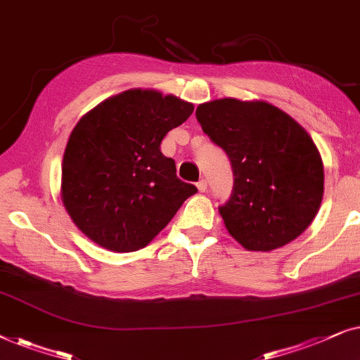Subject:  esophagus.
Returning <instances> with one entry per match:
<instances>
[{
  "mask_svg": "<svg viewBox=\"0 0 360 360\" xmlns=\"http://www.w3.org/2000/svg\"><path fill=\"white\" fill-rule=\"evenodd\" d=\"M195 186H198V189L200 191V193H204V191L207 189V181H205V179H200L199 183L195 184Z\"/></svg>",
  "mask_w": 360,
  "mask_h": 360,
  "instance_id": "1",
  "label": "esophagus"
}]
</instances>
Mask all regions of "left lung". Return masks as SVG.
<instances>
[{"mask_svg": "<svg viewBox=\"0 0 360 360\" xmlns=\"http://www.w3.org/2000/svg\"><path fill=\"white\" fill-rule=\"evenodd\" d=\"M195 117L232 162V195L219 207L230 236L252 252L300 237L324 193L323 160L309 133L263 100H212L200 103Z\"/></svg>", "mask_w": 360, "mask_h": 360, "instance_id": "obj_1", "label": "left lung"}]
</instances>
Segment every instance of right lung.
Returning <instances> with one entry per match:
<instances>
[{
    "label": "right lung",
    "instance_id": "obj_1",
    "mask_svg": "<svg viewBox=\"0 0 360 360\" xmlns=\"http://www.w3.org/2000/svg\"><path fill=\"white\" fill-rule=\"evenodd\" d=\"M194 105L158 90L131 89L85 113L62 160L60 198L72 222L97 245L136 252L198 193L176 176L162 138Z\"/></svg>",
    "mask_w": 360,
    "mask_h": 360
}]
</instances>
